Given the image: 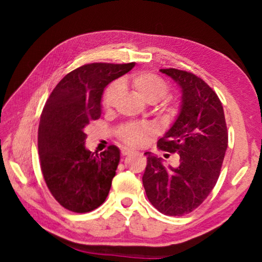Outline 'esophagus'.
Wrapping results in <instances>:
<instances>
[{"instance_id": "34e87169", "label": "esophagus", "mask_w": 262, "mask_h": 262, "mask_svg": "<svg viewBox=\"0 0 262 262\" xmlns=\"http://www.w3.org/2000/svg\"><path fill=\"white\" fill-rule=\"evenodd\" d=\"M133 152H134V149H132L129 147H122L121 148V154L124 155V157H125V155H129Z\"/></svg>"}]
</instances>
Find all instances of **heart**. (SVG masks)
Segmentation results:
<instances>
[{
	"label": "heart",
	"mask_w": 262,
	"mask_h": 262,
	"mask_svg": "<svg viewBox=\"0 0 262 262\" xmlns=\"http://www.w3.org/2000/svg\"><path fill=\"white\" fill-rule=\"evenodd\" d=\"M129 84L144 101L148 103H157L169 94V85L162 77L157 74L142 72L136 73L129 79ZM121 92V84L115 82L110 84L103 96V105L105 108L114 107ZM151 126H130L122 130L121 138L132 145H140L144 143L147 135L152 134Z\"/></svg>",
	"instance_id": "1"
}]
</instances>
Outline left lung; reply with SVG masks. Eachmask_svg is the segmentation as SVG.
<instances>
[{
  "mask_svg": "<svg viewBox=\"0 0 262 262\" xmlns=\"http://www.w3.org/2000/svg\"><path fill=\"white\" fill-rule=\"evenodd\" d=\"M160 72L181 89V104L158 146L179 154L180 163L165 168L162 159L146 152L143 186L159 211L181 216L197 208L215 187L227 148V128L223 105L207 83L186 71Z\"/></svg>",
  "mask_w": 262,
  "mask_h": 262,
  "instance_id": "obj_1",
  "label": "left lung"
}]
</instances>
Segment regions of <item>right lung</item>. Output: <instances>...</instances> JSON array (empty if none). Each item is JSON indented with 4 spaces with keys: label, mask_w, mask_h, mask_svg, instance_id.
<instances>
[{
    "label": "right lung",
    "mask_w": 262,
    "mask_h": 262,
    "mask_svg": "<svg viewBox=\"0 0 262 262\" xmlns=\"http://www.w3.org/2000/svg\"><path fill=\"white\" fill-rule=\"evenodd\" d=\"M134 66L83 65L66 74L47 99L38 128L39 159L49 191L66 209L88 213L108 196L120 151L111 145L100 154L90 152L84 128L101 116L105 86Z\"/></svg>",
    "instance_id": "obj_1"
}]
</instances>
